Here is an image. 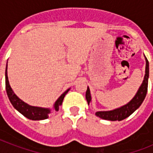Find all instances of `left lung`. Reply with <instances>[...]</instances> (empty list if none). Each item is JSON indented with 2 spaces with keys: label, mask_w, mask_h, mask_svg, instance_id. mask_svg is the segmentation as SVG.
<instances>
[{
  "label": "left lung",
  "mask_w": 153,
  "mask_h": 153,
  "mask_svg": "<svg viewBox=\"0 0 153 153\" xmlns=\"http://www.w3.org/2000/svg\"><path fill=\"white\" fill-rule=\"evenodd\" d=\"M146 59V67H145V75L144 81H143L141 86L138 90L137 93L134 96V98L128 102V104L125 105L122 107H120L118 109H114L111 111H99L96 113V116L99 117L100 118L104 120H109V121H121L130 116L136 109H137L140 105L142 104L143 101L145 100V96L148 91V80H149V61L147 58ZM86 99L88 102V105L91 101V92L90 89L87 87L86 92Z\"/></svg>",
  "instance_id": "left-lung-1"
}]
</instances>
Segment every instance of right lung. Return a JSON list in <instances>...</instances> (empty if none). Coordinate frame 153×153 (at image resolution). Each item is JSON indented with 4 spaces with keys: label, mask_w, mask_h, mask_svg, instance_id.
Returning a JSON list of instances; mask_svg holds the SVG:
<instances>
[{
    "label": "right lung",
    "mask_w": 153,
    "mask_h": 153,
    "mask_svg": "<svg viewBox=\"0 0 153 153\" xmlns=\"http://www.w3.org/2000/svg\"><path fill=\"white\" fill-rule=\"evenodd\" d=\"M5 88L8 99H9L10 102L13 105V107L16 110L20 112V114L26 117L27 118L30 119V120H34V121H39V120H44V119L48 118V114L51 112L50 109L41 108V107L29 105L27 103L23 102L22 100H20V98L14 94V92L11 88L10 85H9V82H8V75H7V66H6L5 70ZM68 91H69V89L65 91L64 93L62 94V95L58 98V100L55 102L54 107H55V109L56 111L59 110V105H62L63 98H64L65 95L67 94Z\"/></svg>",
    "instance_id": "obj_1"
}]
</instances>
